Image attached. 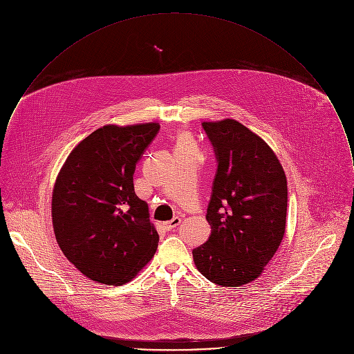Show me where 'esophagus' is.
<instances>
[{
  "mask_svg": "<svg viewBox=\"0 0 354 354\" xmlns=\"http://www.w3.org/2000/svg\"><path fill=\"white\" fill-rule=\"evenodd\" d=\"M180 222H181V218H180V216H174L171 221L163 222V226H165V229L171 230V229H174L176 226H178V225H180Z\"/></svg>",
  "mask_w": 354,
  "mask_h": 354,
  "instance_id": "34e87169",
  "label": "esophagus"
}]
</instances>
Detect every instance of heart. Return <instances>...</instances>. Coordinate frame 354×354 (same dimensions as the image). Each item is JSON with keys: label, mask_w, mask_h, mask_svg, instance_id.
Here are the masks:
<instances>
[{"label": "heart", "mask_w": 354, "mask_h": 354, "mask_svg": "<svg viewBox=\"0 0 354 354\" xmlns=\"http://www.w3.org/2000/svg\"><path fill=\"white\" fill-rule=\"evenodd\" d=\"M176 150H196L194 142L188 135H180L177 139Z\"/></svg>", "instance_id": "obj_1"}]
</instances>
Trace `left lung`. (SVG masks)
Segmentation results:
<instances>
[{"mask_svg": "<svg viewBox=\"0 0 354 354\" xmlns=\"http://www.w3.org/2000/svg\"><path fill=\"white\" fill-rule=\"evenodd\" d=\"M218 169L205 219L207 243L192 251L196 268L221 286L259 278L286 229L288 181L271 147L241 122L205 121Z\"/></svg>", "mask_w": 354, "mask_h": 354, "instance_id": "obj_1", "label": "left lung"}]
</instances>
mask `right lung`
Wrapping results in <instances>:
<instances>
[{
	"label": "right lung",
	"mask_w": 354,
	"mask_h": 354,
	"mask_svg": "<svg viewBox=\"0 0 354 354\" xmlns=\"http://www.w3.org/2000/svg\"><path fill=\"white\" fill-rule=\"evenodd\" d=\"M158 131V122L104 125L71 151L55 178L57 244L91 281L124 285L156 251L159 236L147 203L135 194L133 173Z\"/></svg>",
	"instance_id": "add662e5"
}]
</instances>
